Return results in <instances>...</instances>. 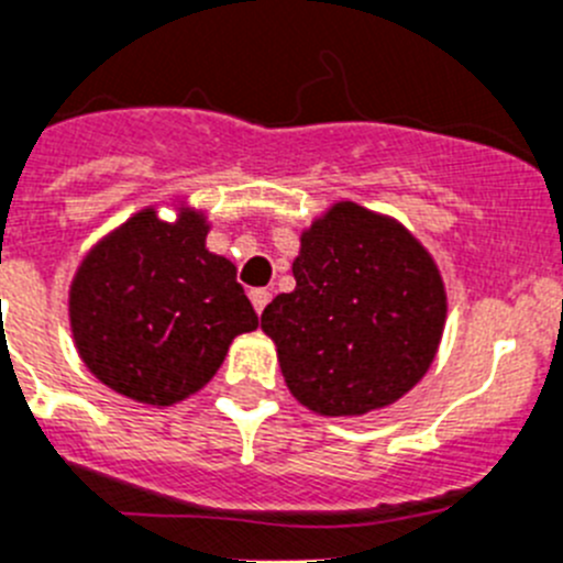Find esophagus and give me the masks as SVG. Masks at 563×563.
<instances>
[{"label": "esophagus", "instance_id": "esophagus-1", "mask_svg": "<svg viewBox=\"0 0 563 563\" xmlns=\"http://www.w3.org/2000/svg\"><path fill=\"white\" fill-rule=\"evenodd\" d=\"M250 299H252V308H255V311L261 313V311H264L266 306H269L272 294L266 291V288H252V291H250Z\"/></svg>", "mask_w": 563, "mask_h": 563}]
</instances>
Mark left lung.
Masks as SVG:
<instances>
[{
	"label": "left lung",
	"instance_id": "left-lung-1",
	"mask_svg": "<svg viewBox=\"0 0 563 563\" xmlns=\"http://www.w3.org/2000/svg\"><path fill=\"white\" fill-rule=\"evenodd\" d=\"M297 288L261 328L288 391L324 417H361L411 391L439 350L448 294L433 257L394 219L339 202L302 233Z\"/></svg>",
	"mask_w": 563,
	"mask_h": 563
}]
</instances>
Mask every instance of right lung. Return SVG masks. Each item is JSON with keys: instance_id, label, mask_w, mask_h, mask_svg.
<instances>
[{"instance_id": "right-lung-1", "label": "right lung", "mask_w": 563, "mask_h": 563, "mask_svg": "<svg viewBox=\"0 0 563 563\" xmlns=\"http://www.w3.org/2000/svg\"><path fill=\"white\" fill-rule=\"evenodd\" d=\"M194 210L161 222L152 208L93 246L77 269L68 317L88 369L130 400L172 406L217 375L230 341L257 328L235 266L205 250Z\"/></svg>"}]
</instances>
